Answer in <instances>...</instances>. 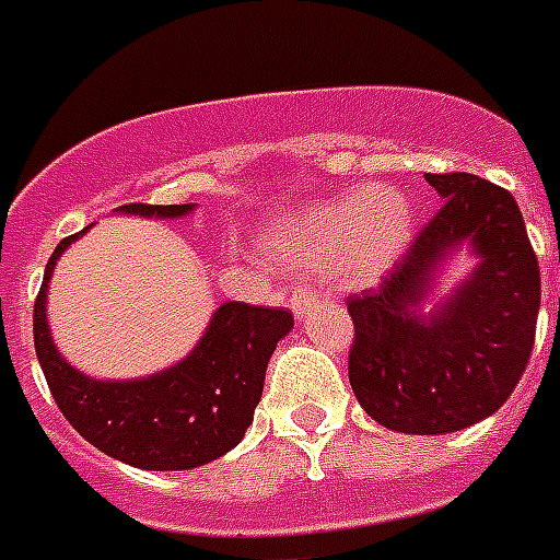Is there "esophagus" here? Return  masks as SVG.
Here are the masks:
<instances>
[{
    "label": "esophagus",
    "mask_w": 560,
    "mask_h": 560,
    "mask_svg": "<svg viewBox=\"0 0 560 560\" xmlns=\"http://www.w3.org/2000/svg\"><path fill=\"white\" fill-rule=\"evenodd\" d=\"M316 304H319V293L313 288H295L293 295H290V307H293V313L299 319L311 316Z\"/></svg>",
    "instance_id": "34e87169"
}]
</instances>
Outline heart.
<instances>
[{"instance_id": "1", "label": "heart", "mask_w": 560, "mask_h": 560, "mask_svg": "<svg viewBox=\"0 0 560 560\" xmlns=\"http://www.w3.org/2000/svg\"><path fill=\"white\" fill-rule=\"evenodd\" d=\"M413 238V203L394 186H357L288 209L261 226V249L284 267L339 265L351 281L383 279Z\"/></svg>"}]
</instances>
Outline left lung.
Segmentation results:
<instances>
[{"label": "left lung", "mask_w": 560, "mask_h": 560, "mask_svg": "<svg viewBox=\"0 0 560 560\" xmlns=\"http://www.w3.org/2000/svg\"><path fill=\"white\" fill-rule=\"evenodd\" d=\"M443 198L406 258L348 299L359 406L402 434H448L492 417L526 371L540 307L538 258L515 198L477 175H425ZM472 270L442 293L447 265Z\"/></svg>", "instance_id": "obj_1"}]
</instances>
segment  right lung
I'll use <instances>...</instances> for the list:
<instances>
[{"label":"right lung","mask_w":560,"mask_h":560,"mask_svg":"<svg viewBox=\"0 0 560 560\" xmlns=\"http://www.w3.org/2000/svg\"><path fill=\"white\" fill-rule=\"evenodd\" d=\"M198 203H129L120 215L175 221ZM62 238L48 258L34 304V345L59 411L108 457L147 471H189L224 457L244 440L276 345L293 330L284 307L224 302L203 327L201 339L175 365L131 380H97L68 362L48 325V288L54 267L77 238Z\"/></svg>","instance_id":"add662e5"}]
</instances>
